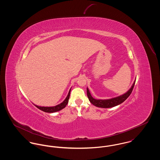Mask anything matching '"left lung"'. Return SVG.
Masks as SVG:
<instances>
[{
  "instance_id": "1",
  "label": "left lung",
  "mask_w": 160,
  "mask_h": 160,
  "mask_svg": "<svg viewBox=\"0 0 160 160\" xmlns=\"http://www.w3.org/2000/svg\"><path fill=\"white\" fill-rule=\"evenodd\" d=\"M135 82H136V80H134L131 88L126 93H125L122 95L118 96L117 97L113 98L111 99H95L92 97L91 94L88 88H87V95H88V97L89 98V101L95 106L101 107V108H111V107L116 106L118 105L121 104L123 101H125L126 99L128 98V97H129L130 94L132 91V89H133L134 84H135Z\"/></svg>"
}]
</instances>
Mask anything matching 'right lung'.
<instances>
[{
    "label": "right lung",
    "instance_id": "obj_1",
    "mask_svg": "<svg viewBox=\"0 0 160 160\" xmlns=\"http://www.w3.org/2000/svg\"><path fill=\"white\" fill-rule=\"evenodd\" d=\"M70 92H71V89L69 90L68 92V94L67 95V97H66V98L65 100L61 102V104L56 106L53 107H41L38 106L37 105L34 104L35 106L37 107L38 108L39 110L44 112H47V113H54L58 111H60L62 109L64 108L67 105L68 102L69 98V96H70Z\"/></svg>",
    "mask_w": 160,
    "mask_h": 160
}]
</instances>
